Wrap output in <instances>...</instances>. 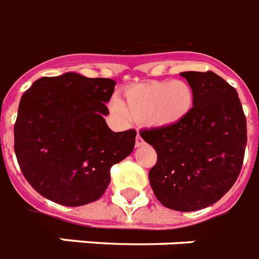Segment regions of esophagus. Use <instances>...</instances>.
Listing matches in <instances>:
<instances>
[{
  "mask_svg": "<svg viewBox=\"0 0 259 259\" xmlns=\"http://www.w3.org/2000/svg\"><path fill=\"white\" fill-rule=\"evenodd\" d=\"M135 144H136V147H142L143 144H144V140L142 139V136H140L139 134H138V136H136V142H135Z\"/></svg>",
  "mask_w": 259,
  "mask_h": 259,
  "instance_id": "34e87169",
  "label": "esophagus"
}]
</instances>
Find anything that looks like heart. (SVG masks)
<instances>
[{
    "instance_id": "heart-1",
    "label": "heart",
    "mask_w": 259,
    "mask_h": 259,
    "mask_svg": "<svg viewBox=\"0 0 259 259\" xmlns=\"http://www.w3.org/2000/svg\"><path fill=\"white\" fill-rule=\"evenodd\" d=\"M124 101L112 99L109 109L121 121H146L155 128L182 124L194 107V92L183 80L148 81L124 91Z\"/></svg>"
}]
</instances>
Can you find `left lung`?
<instances>
[{"instance_id":"obj_1","label":"left lung","mask_w":259,"mask_h":259,"mask_svg":"<svg viewBox=\"0 0 259 259\" xmlns=\"http://www.w3.org/2000/svg\"><path fill=\"white\" fill-rule=\"evenodd\" d=\"M194 107L182 124L140 136L154 147L155 196L167 208L196 211L218 202L237 181L245 156L246 117L237 91L214 72H185Z\"/></svg>"}]
</instances>
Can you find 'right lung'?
Masks as SVG:
<instances>
[{"mask_svg": "<svg viewBox=\"0 0 259 259\" xmlns=\"http://www.w3.org/2000/svg\"><path fill=\"white\" fill-rule=\"evenodd\" d=\"M115 85L67 72L38 78L22 95L14 152L40 195L69 207L95 202L108 187L111 167L134 151L136 131L113 132L104 119Z\"/></svg>", "mask_w": 259, "mask_h": 259, "instance_id": "obj_1", "label": "right lung"}]
</instances>
